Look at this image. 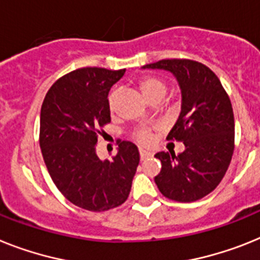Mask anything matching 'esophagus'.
<instances>
[{"instance_id":"esophagus-1","label":"esophagus","mask_w":260,"mask_h":260,"mask_svg":"<svg viewBox=\"0 0 260 260\" xmlns=\"http://www.w3.org/2000/svg\"><path fill=\"white\" fill-rule=\"evenodd\" d=\"M152 156H153V153H152V152H149V150L140 149V158H141V160L149 158V157H152Z\"/></svg>"}]
</instances>
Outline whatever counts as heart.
Here are the masks:
<instances>
[{"mask_svg": "<svg viewBox=\"0 0 260 260\" xmlns=\"http://www.w3.org/2000/svg\"><path fill=\"white\" fill-rule=\"evenodd\" d=\"M140 88L141 92L144 93V96L147 98L148 100L150 98H153L154 95H165V91H167V84L165 82L158 78H154V76H147L144 78L140 82ZM117 99V89L112 91L108 96V106H110V110H115V104H116ZM137 140L140 141L141 144H147L150 141V134L148 129H141L137 132L136 135Z\"/></svg>", "mask_w": 260, "mask_h": 260, "instance_id": "b5f03b06", "label": "heart"}]
</instances>
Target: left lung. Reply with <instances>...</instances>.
<instances>
[{
	"instance_id": "1",
	"label": "left lung",
	"mask_w": 260,
	"mask_h": 260,
	"mask_svg": "<svg viewBox=\"0 0 260 260\" xmlns=\"http://www.w3.org/2000/svg\"><path fill=\"white\" fill-rule=\"evenodd\" d=\"M143 69L165 70L181 88V112L168 139L185 144L180 154L158 152L161 172L154 177L169 200L193 202L213 191L234 152V113L228 93L209 67L190 59H162Z\"/></svg>"
}]
</instances>
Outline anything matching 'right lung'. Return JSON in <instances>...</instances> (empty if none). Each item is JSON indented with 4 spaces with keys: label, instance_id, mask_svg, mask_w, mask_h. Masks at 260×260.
I'll return each instance as SVG.
<instances>
[{
    "label": "right lung",
    "instance_id": "obj_1",
    "mask_svg": "<svg viewBox=\"0 0 260 260\" xmlns=\"http://www.w3.org/2000/svg\"><path fill=\"white\" fill-rule=\"evenodd\" d=\"M125 70L84 67L62 76L41 108L39 145L60 193L89 211L117 208L129 196L140 161L139 149L121 141L112 160L96 154L100 126L111 121L108 92Z\"/></svg>",
    "mask_w": 260,
    "mask_h": 260
}]
</instances>
